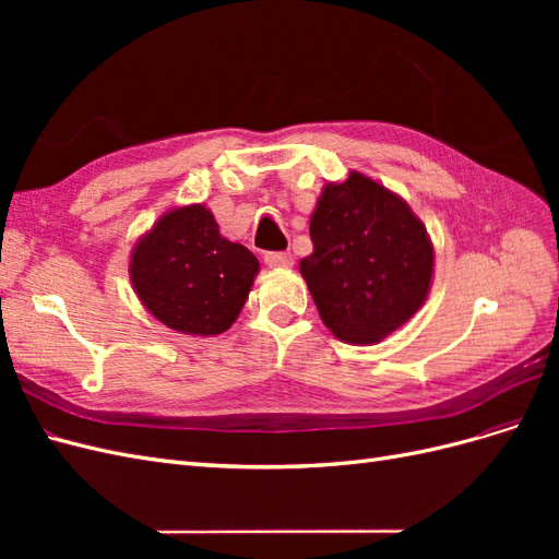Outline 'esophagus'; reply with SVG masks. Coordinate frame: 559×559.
Here are the masks:
<instances>
[{"label": "esophagus", "instance_id": "1", "mask_svg": "<svg viewBox=\"0 0 559 559\" xmlns=\"http://www.w3.org/2000/svg\"><path fill=\"white\" fill-rule=\"evenodd\" d=\"M263 261L270 265V267H289L294 265V257L289 251H267Z\"/></svg>", "mask_w": 559, "mask_h": 559}]
</instances>
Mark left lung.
Instances as JSON below:
<instances>
[{
	"label": "left lung",
	"instance_id": "8db88e82",
	"mask_svg": "<svg viewBox=\"0 0 559 559\" xmlns=\"http://www.w3.org/2000/svg\"><path fill=\"white\" fill-rule=\"evenodd\" d=\"M310 240L300 275L321 321L345 343L382 341L429 294L433 247L427 228L399 195L359 173L324 186Z\"/></svg>",
	"mask_w": 559,
	"mask_h": 559
}]
</instances>
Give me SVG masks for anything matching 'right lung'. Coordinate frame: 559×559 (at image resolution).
<instances>
[{
  "instance_id": "obj_1",
  "label": "right lung",
  "mask_w": 559,
  "mask_h": 559,
  "mask_svg": "<svg viewBox=\"0 0 559 559\" xmlns=\"http://www.w3.org/2000/svg\"><path fill=\"white\" fill-rule=\"evenodd\" d=\"M259 273L253 253L222 238L202 205L167 212L134 247L130 277L146 310L189 335L230 329Z\"/></svg>"
}]
</instances>
